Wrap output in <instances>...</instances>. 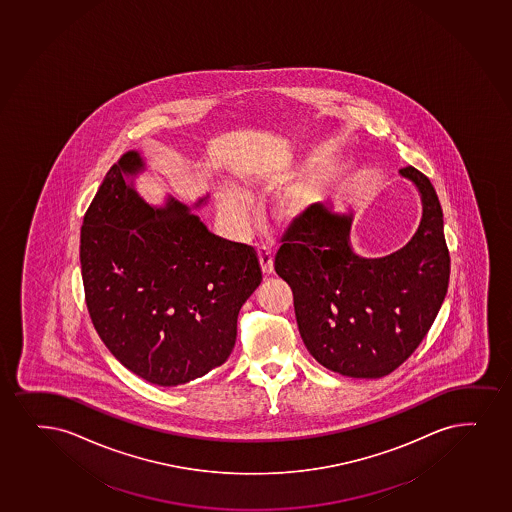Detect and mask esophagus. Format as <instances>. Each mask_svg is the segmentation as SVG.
I'll use <instances>...</instances> for the list:
<instances>
[{"instance_id": "esophagus-1", "label": "esophagus", "mask_w": 512, "mask_h": 512, "mask_svg": "<svg viewBox=\"0 0 512 512\" xmlns=\"http://www.w3.org/2000/svg\"><path fill=\"white\" fill-rule=\"evenodd\" d=\"M257 253H259L262 272H264V274H272V272H274V259H272L271 248L262 245V247L257 248Z\"/></svg>"}]
</instances>
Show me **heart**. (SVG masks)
<instances>
[{"instance_id": "1", "label": "heart", "mask_w": 512, "mask_h": 512, "mask_svg": "<svg viewBox=\"0 0 512 512\" xmlns=\"http://www.w3.org/2000/svg\"><path fill=\"white\" fill-rule=\"evenodd\" d=\"M312 195L313 190L310 185L291 188L279 202V212L284 216H295L310 204ZM248 205H250V200H248L247 193L240 192L236 188H224L219 193V209L226 217V221L233 226H240L245 221Z\"/></svg>"}]
</instances>
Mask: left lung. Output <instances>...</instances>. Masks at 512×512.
I'll list each match as a JSON object with an SVG mask.
<instances>
[{
	"label": "left lung",
	"instance_id": "left-lung-1",
	"mask_svg": "<svg viewBox=\"0 0 512 512\" xmlns=\"http://www.w3.org/2000/svg\"><path fill=\"white\" fill-rule=\"evenodd\" d=\"M415 183L423 219L406 247L358 257L348 243L351 216L312 205L281 236L274 269L289 284L296 322L310 355L332 372L380 379L420 346L444 301L451 259L439 197L421 171Z\"/></svg>",
	"mask_w": 512,
	"mask_h": 512
}]
</instances>
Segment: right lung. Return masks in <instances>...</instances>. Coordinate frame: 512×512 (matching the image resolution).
Returning a JSON list of instances; mask_svg holds the SVG:
<instances>
[{
	"instance_id": "1",
	"label": "right lung",
	"mask_w": 512,
	"mask_h": 512,
	"mask_svg": "<svg viewBox=\"0 0 512 512\" xmlns=\"http://www.w3.org/2000/svg\"><path fill=\"white\" fill-rule=\"evenodd\" d=\"M140 168L139 154L127 152L85 212V303L123 367L173 387L228 360L238 313L262 269L255 248L212 235L187 205L171 199L159 211L145 204L123 178Z\"/></svg>"
}]
</instances>
